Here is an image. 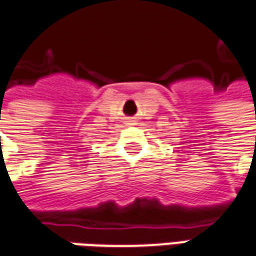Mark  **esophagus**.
<instances>
[{"instance_id": "34e87169", "label": "esophagus", "mask_w": 256, "mask_h": 256, "mask_svg": "<svg viewBox=\"0 0 256 256\" xmlns=\"http://www.w3.org/2000/svg\"><path fill=\"white\" fill-rule=\"evenodd\" d=\"M126 124H128V126H132V124H134V120L133 119H128V120H126Z\"/></svg>"}]
</instances>
